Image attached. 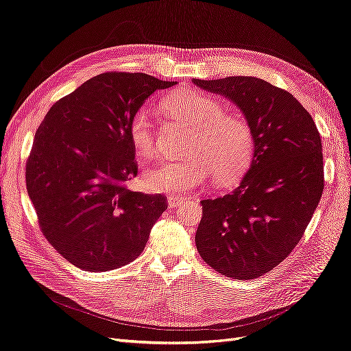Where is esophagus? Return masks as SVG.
<instances>
[{
    "label": "esophagus",
    "mask_w": 351,
    "mask_h": 351,
    "mask_svg": "<svg viewBox=\"0 0 351 351\" xmlns=\"http://www.w3.org/2000/svg\"><path fill=\"white\" fill-rule=\"evenodd\" d=\"M186 199L185 198H178V197H169L167 198V205L169 208H176V206L185 204Z\"/></svg>",
    "instance_id": "34e87169"
}]
</instances>
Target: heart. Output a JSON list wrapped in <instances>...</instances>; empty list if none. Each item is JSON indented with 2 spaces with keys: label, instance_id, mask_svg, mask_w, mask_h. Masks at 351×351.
I'll return each mask as SVG.
<instances>
[{
  "label": "heart",
  "instance_id": "obj_1",
  "mask_svg": "<svg viewBox=\"0 0 351 351\" xmlns=\"http://www.w3.org/2000/svg\"><path fill=\"white\" fill-rule=\"evenodd\" d=\"M163 107L195 127L185 159H169L143 173V188L156 193H185L204 185L215 173L219 180L240 175L249 165L254 137L240 117L223 114L213 97L198 90H180L163 101ZM128 136L136 152L149 158L156 149V125L149 108H140L130 120Z\"/></svg>",
  "mask_w": 351,
  "mask_h": 351
}]
</instances>
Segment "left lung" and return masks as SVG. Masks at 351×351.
<instances>
[{"label":"left lung","instance_id":"1","mask_svg":"<svg viewBox=\"0 0 351 351\" xmlns=\"http://www.w3.org/2000/svg\"><path fill=\"white\" fill-rule=\"evenodd\" d=\"M230 99L254 137L240 185L202 199L195 243L204 262L224 276L250 280L276 267L300 243L321 199V137L313 117L288 90L254 76L192 80Z\"/></svg>","mask_w":351,"mask_h":351}]
</instances>
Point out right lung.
Instances as JSON below:
<instances>
[{"label":"right lung","instance_id":"add662e5","mask_svg":"<svg viewBox=\"0 0 351 351\" xmlns=\"http://www.w3.org/2000/svg\"><path fill=\"white\" fill-rule=\"evenodd\" d=\"M176 84L101 73L53 104L37 128L27 192L45 237L76 267L107 271L145 250L167 204L125 186L137 175L128 124L154 90Z\"/></svg>","mask_w":351,"mask_h":351}]
</instances>
